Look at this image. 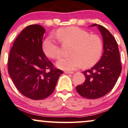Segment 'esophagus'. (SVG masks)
Wrapping results in <instances>:
<instances>
[{
    "label": "esophagus",
    "instance_id": "34e87169",
    "mask_svg": "<svg viewBox=\"0 0 128 128\" xmlns=\"http://www.w3.org/2000/svg\"><path fill=\"white\" fill-rule=\"evenodd\" d=\"M64 73L65 74H74V72H72V71H65L64 72Z\"/></svg>",
    "mask_w": 128,
    "mask_h": 128
}]
</instances>
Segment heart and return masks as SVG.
Returning a JSON list of instances; mask_svg holds the SVG:
<instances>
[{
    "label": "heart",
    "mask_w": 128,
    "mask_h": 128,
    "mask_svg": "<svg viewBox=\"0 0 128 128\" xmlns=\"http://www.w3.org/2000/svg\"><path fill=\"white\" fill-rule=\"evenodd\" d=\"M56 36L63 44L74 45L70 51L72 56L60 59L56 62L59 68L64 70H74L83 66L90 68L99 60L103 51L101 39L95 35L76 28L68 27L60 29ZM43 50L48 57L57 60L60 56L58 44L52 37H48L43 43Z\"/></svg>",
    "instance_id": "obj_1"
}]
</instances>
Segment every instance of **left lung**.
<instances>
[{
	"mask_svg": "<svg viewBox=\"0 0 128 128\" xmlns=\"http://www.w3.org/2000/svg\"><path fill=\"white\" fill-rule=\"evenodd\" d=\"M101 34L103 54L101 58L91 69L83 72L85 81L78 85L76 90L83 98L90 99L100 98L114 88L122 72L120 52L116 40L106 28L94 24Z\"/></svg>",
	"mask_w": 128,
	"mask_h": 128,
	"instance_id": "1",
	"label": "left lung"
}]
</instances>
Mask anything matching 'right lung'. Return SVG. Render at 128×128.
I'll use <instances>...</instances> for the list:
<instances>
[{"mask_svg": "<svg viewBox=\"0 0 128 128\" xmlns=\"http://www.w3.org/2000/svg\"><path fill=\"white\" fill-rule=\"evenodd\" d=\"M45 29L32 24L24 28L16 38L10 50L8 74L22 95L41 100L53 93L63 72L54 68L42 50Z\"/></svg>", "mask_w": 128, "mask_h": 128, "instance_id": "1", "label": "right lung"}]
</instances>
